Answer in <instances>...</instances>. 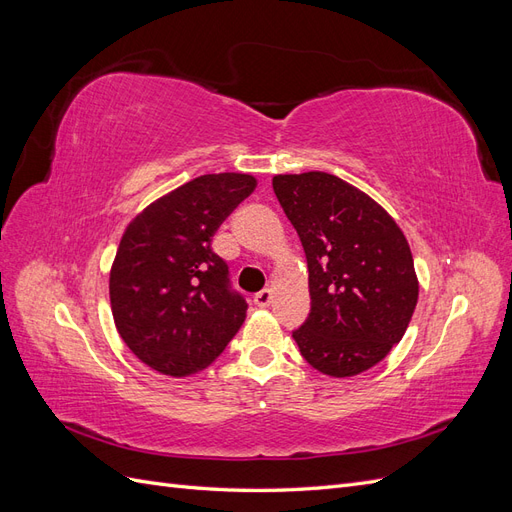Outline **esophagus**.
<instances>
[{"mask_svg":"<svg viewBox=\"0 0 512 512\" xmlns=\"http://www.w3.org/2000/svg\"><path fill=\"white\" fill-rule=\"evenodd\" d=\"M254 303H256L258 307H269V305L273 303V290L265 288V290L256 292V294H254Z\"/></svg>","mask_w":512,"mask_h":512,"instance_id":"34e87169","label":"esophagus"}]
</instances>
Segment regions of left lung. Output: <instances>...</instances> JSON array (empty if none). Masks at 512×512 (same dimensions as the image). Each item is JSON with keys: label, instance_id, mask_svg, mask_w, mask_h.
Instances as JSON below:
<instances>
[{"label": "left lung", "instance_id": "8db88e82", "mask_svg": "<svg viewBox=\"0 0 512 512\" xmlns=\"http://www.w3.org/2000/svg\"><path fill=\"white\" fill-rule=\"evenodd\" d=\"M273 192L309 271L312 309L294 342L322 374H363L412 320L418 277L408 239L374 198L335 175H275Z\"/></svg>", "mask_w": 512, "mask_h": 512}]
</instances>
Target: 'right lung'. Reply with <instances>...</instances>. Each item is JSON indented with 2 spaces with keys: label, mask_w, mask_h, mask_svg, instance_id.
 Returning a JSON list of instances; mask_svg holds the SVG:
<instances>
[{
  "label": "right lung",
  "mask_w": 512,
  "mask_h": 512,
  "mask_svg": "<svg viewBox=\"0 0 512 512\" xmlns=\"http://www.w3.org/2000/svg\"><path fill=\"white\" fill-rule=\"evenodd\" d=\"M256 183L243 173L200 175L123 232L108 277L113 320L126 346L164 376L209 367L241 329L247 303L228 288L211 239Z\"/></svg>",
  "instance_id": "obj_1"
}]
</instances>
